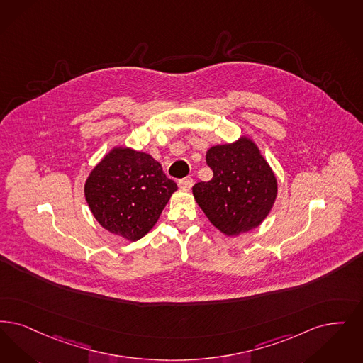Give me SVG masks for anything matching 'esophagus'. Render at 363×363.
Listing matches in <instances>:
<instances>
[{"label":"esophagus","mask_w":363,"mask_h":363,"mask_svg":"<svg viewBox=\"0 0 363 363\" xmlns=\"http://www.w3.org/2000/svg\"><path fill=\"white\" fill-rule=\"evenodd\" d=\"M178 185H179V188L184 189V190H189L193 186V179L191 178H182V179H179Z\"/></svg>","instance_id":"34e87169"}]
</instances>
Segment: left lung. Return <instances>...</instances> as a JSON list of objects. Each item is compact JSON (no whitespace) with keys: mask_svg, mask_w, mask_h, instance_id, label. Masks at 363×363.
<instances>
[{"mask_svg":"<svg viewBox=\"0 0 363 363\" xmlns=\"http://www.w3.org/2000/svg\"><path fill=\"white\" fill-rule=\"evenodd\" d=\"M206 163L213 177L193 186L205 216L227 236L257 228L276 203L277 178L261 150L242 136L228 145H212Z\"/></svg>","mask_w":363,"mask_h":363,"instance_id":"8db88e82","label":"left lung"}]
</instances>
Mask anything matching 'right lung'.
Here are the masks:
<instances>
[{"label": "right lung", "instance_id": "add662e5", "mask_svg": "<svg viewBox=\"0 0 363 363\" xmlns=\"http://www.w3.org/2000/svg\"><path fill=\"white\" fill-rule=\"evenodd\" d=\"M177 189L150 154L115 147L90 172L85 199L106 231L136 242L157 224Z\"/></svg>", "mask_w": 363, "mask_h": 363}]
</instances>
